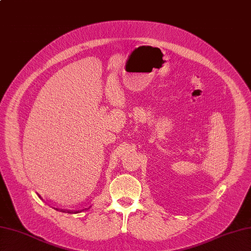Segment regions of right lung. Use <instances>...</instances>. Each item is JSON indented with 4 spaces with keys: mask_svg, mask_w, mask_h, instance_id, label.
<instances>
[{
    "mask_svg": "<svg viewBox=\"0 0 251 251\" xmlns=\"http://www.w3.org/2000/svg\"><path fill=\"white\" fill-rule=\"evenodd\" d=\"M58 211V209H56ZM62 212H66V213H78V211H70V210H60Z\"/></svg>",
    "mask_w": 251,
    "mask_h": 251,
    "instance_id": "add662e5",
    "label": "right lung"
}]
</instances>
